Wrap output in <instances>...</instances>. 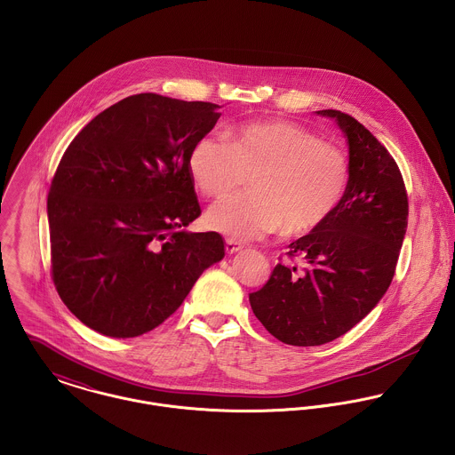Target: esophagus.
I'll return each instance as SVG.
<instances>
[{
	"instance_id": "1",
	"label": "esophagus",
	"mask_w": 455,
	"mask_h": 455,
	"mask_svg": "<svg viewBox=\"0 0 455 455\" xmlns=\"http://www.w3.org/2000/svg\"><path fill=\"white\" fill-rule=\"evenodd\" d=\"M225 250H227L228 254H234V252L243 250V244L237 243L235 239H227V241H225Z\"/></svg>"
}]
</instances>
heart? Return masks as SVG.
Returning a JSON list of instances; mask_svg holds the SVG:
<instances>
[{
	"label": "heart",
	"mask_w": 455,
	"mask_h": 455,
	"mask_svg": "<svg viewBox=\"0 0 455 455\" xmlns=\"http://www.w3.org/2000/svg\"><path fill=\"white\" fill-rule=\"evenodd\" d=\"M194 183L205 197H225L250 176L251 192L209 207L205 223L239 241L284 228L300 237L321 228L339 209L349 165L339 148L290 120L248 122L228 141L205 134L188 155Z\"/></svg>",
	"instance_id": "obj_1"
}]
</instances>
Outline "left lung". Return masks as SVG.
<instances>
[{
    "mask_svg": "<svg viewBox=\"0 0 455 455\" xmlns=\"http://www.w3.org/2000/svg\"><path fill=\"white\" fill-rule=\"evenodd\" d=\"M333 118L349 147V181L335 214L288 248L297 263H277L250 295L254 315L288 346L310 347L339 339L386 295L408 223V199L395 158L355 118Z\"/></svg>",
    "mask_w": 455,
    "mask_h": 455,
    "instance_id": "8db88e82",
    "label": "left lung"
}]
</instances>
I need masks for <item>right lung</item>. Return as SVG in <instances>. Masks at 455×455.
I'll return each mask as SVG.
<instances>
[{"label": "right lung", "mask_w": 455, "mask_h": 455, "mask_svg": "<svg viewBox=\"0 0 455 455\" xmlns=\"http://www.w3.org/2000/svg\"><path fill=\"white\" fill-rule=\"evenodd\" d=\"M218 108L129 96L62 155L47 199L52 279L94 331L131 339L156 328L225 256L220 234L185 230L201 216L188 155Z\"/></svg>", "instance_id": "add662e5"}]
</instances>
